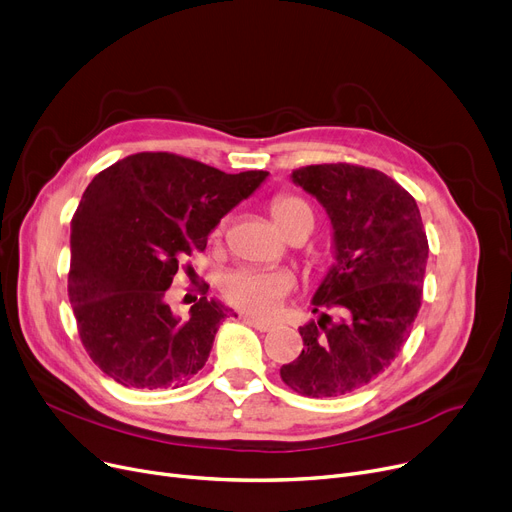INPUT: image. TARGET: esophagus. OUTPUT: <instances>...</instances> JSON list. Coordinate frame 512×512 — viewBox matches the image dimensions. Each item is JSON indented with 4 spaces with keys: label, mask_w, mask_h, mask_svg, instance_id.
<instances>
[{
    "label": "esophagus",
    "mask_w": 512,
    "mask_h": 512,
    "mask_svg": "<svg viewBox=\"0 0 512 512\" xmlns=\"http://www.w3.org/2000/svg\"><path fill=\"white\" fill-rule=\"evenodd\" d=\"M245 319V324H249V326H253L255 330H259V332H270L274 326L270 324V321H261V319H255V317H242Z\"/></svg>",
    "instance_id": "esophagus-1"
}]
</instances>
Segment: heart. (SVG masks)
<instances>
[{"instance_id":"b5f03b06","label":"heart","mask_w":512,"mask_h":512,"mask_svg":"<svg viewBox=\"0 0 512 512\" xmlns=\"http://www.w3.org/2000/svg\"><path fill=\"white\" fill-rule=\"evenodd\" d=\"M270 213L278 230L288 236L299 226L313 230V211L309 203L297 195H278L270 203ZM226 222L222 220L213 230V238L224 234ZM294 288V278L286 272H261V270H236L224 276L222 297L224 301L253 317H270L278 311L280 303Z\"/></svg>"}]
</instances>
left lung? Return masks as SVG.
Segmentation results:
<instances>
[{"mask_svg":"<svg viewBox=\"0 0 512 512\" xmlns=\"http://www.w3.org/2000/svg\"><path fill=\"white\" fill-rule=\"evenodd\" d=\"M292 180L326 207L336 265L317 288L319 321L299 328L305 348L282 365L297 394L328 398L355 392L388 369L409 340L423 299L427 236L415 199L380 170L319 164Z\"/></svg>","mask_w":512,"mask_h":512,"instance_id":"left-lung-1","label":"left lung"}]
</instances>
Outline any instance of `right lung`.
Returning a JSON list of instances; mask_svg holds the SVG:
<instances>
[{"instance_id": "right-lung-1", "label": "right lung", "mask_w": 512, "mask_h": 512, "mask_svg": "<svg viewBox=\"0 0 512 512\" xmlns=\"http://www.w3.org/2000/svg\"><path fill=\"white\" fill-rule=\"evenodd\" d=\"M265 176L143 151L91 180L72 215L68 297L80 342L114 382L178 388L205 365L226 309L201 284L188 317H176L168 288L180 261L203 253L209 232Z\"/></svg>"}]
</instances>
